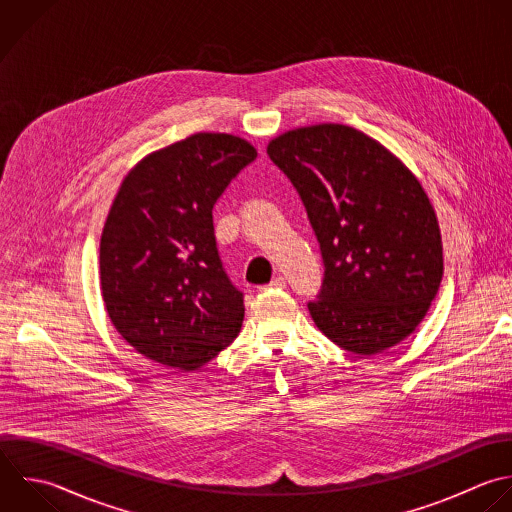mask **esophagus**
Returning <instances> with one entry per match:
<instances>
[{
    "label": "esophagus",
    "mask_w": 512,
    "mask_h": 512,
    "mask_svg": "<svg viewBox=\"0 0 512 512\" xmlns=\"http://www.w3.org/2000/svg\"><path fill=\"white\" fill-rule=\"evenodd\" d=\"M266 288H278V290H282V288H286V278H284V276H276Z\"/></svg>",
    "instance_id": "1"
}]
</instances>
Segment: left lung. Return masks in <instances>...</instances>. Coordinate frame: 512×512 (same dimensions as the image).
Here are the masks:
<instances>
[{"mask_svg": "<svg viewBox=\"0 0 512 512\" xmlns=\"http://www.w3.org/2000/svg\"><path fill=\"white\" fill-rule=\"evenodd\" d=\"M270 160L298 190L320 242L324 282L308 304L318 330L358 356L406 340L442 280L436 212L412 170L344 124L288 130Z\"/></svg>", "mask_w": 512, "mask_h": 512, "instance_id": "obj_1", "label": "left lung"}]
</instances>
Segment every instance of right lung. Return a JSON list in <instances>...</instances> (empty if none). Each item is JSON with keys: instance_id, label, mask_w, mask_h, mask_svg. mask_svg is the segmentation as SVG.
Here are the masks:
<instances>
[{"instance_id": "1", "label": "right lung", "mask_w": 512, "mask_h": 512, "mask_svg": "<svg viewBox=\"0 0 512 512\" xmlns=\"http://www.w3.org/2000/svg\"><path fill=\"white\" fill-rule=\"evenodd\" d=\"M256 156L240 136L198 132L124 176L102 230L100 288L142 356L190 372L238 336L244 300L222 270L212 210Z\"/></svg>"}]
</instances>
